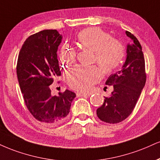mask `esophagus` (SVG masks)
<instances>
[{
	"instance_id": "obj_1",
	"label": "esophagus",
	"mask_w": 160,
	"mask_h": 160,
	"mask_svg": "<svg viewBox=\"0 0 160 160\" xmlns=\"http://www.w3.org/2000/svg\"><path fill=\"white\" fill-rule=\"evenodd\" d=\"M76 95L78 97H86V96H88L89 95L87 93H83V92H77Z\"/></svg>"
}]
</instances>
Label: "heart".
Instances as JSON below:
<instances>
[{
  "label": "heart",
  "mask_w": 160,
  "mask_h": 160,
  "mask_svg": "<svg viewBox=\"0 0 160 160\" xmlns=\"http://www.w3.org/2000/svg\"><path fill=\"white\" fill-rule=\"evenodd\" d=\"M77 42L82 48L95 52V61L106 74H112L122 64L125 57V49L118 40L112 38L108 32L97 27L82 30L77 36ZM77 53L66 45L62 46L59 53V61L64 66L74 62ZM103 73L98 66L77 65L66 73L68 86L78 91H88L102 78Z\"/></svg>",
  "instance_id": "b5f03b06"
}]
</instances>
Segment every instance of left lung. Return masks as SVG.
Wrapping results in <instances>:
<instances>
[{"label": "left lung", "mask_w": 160, "mask_h": 160, "mask_svg": "<svg viewBox=\"0 0 160 160\" xmlns=\"http://www.w3.org/2000/svg\"><path fill=\"white\" fill-rule=\"evenodd\" d=\"M132 40L128 45L127 59L122 70L109 77L106 85L112 86L109 97H104L103 105L97 109L102 122L117 124L132 113L146 82L145 62L142 48L133 34L126 31Z\"/></svg>", "instance_id": "1"}]
</instances>
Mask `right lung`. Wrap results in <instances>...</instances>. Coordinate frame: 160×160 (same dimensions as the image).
<instances>
[{
	"mask_svg": "<svg viewBox=\"0 0 160 160\" xmlns=\"http://www.w3.org/2000/svg\"><path fill=\"white\" fill-rule=\"evenodd\" d=\"M62 36L57 30H45L30 36L19 52L16 74L27 108L39 122H62L70 112L74 92L66 89L52 96L50 85L61 75L57 49Z\"/></svg>",
	"mask_w": 160,
	"mask_h": 160,
	"instance_id": "add662e5",
	"label": "right lung"
}]
</instances>
